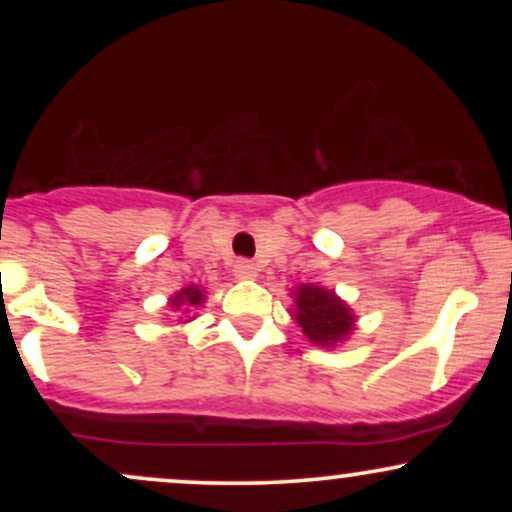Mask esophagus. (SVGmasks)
<instances>
[{
  "mask_svg": "<svg viewBox=\"0 0 512 512\" xmlns=\"http://www.w3.org/2000/svg\"><path fill=\"white\" fill-rule=\"evenodd\" d=\"M233 274H236L238 279H255L257 267L250 260H238L236 267H233Z\"/></svg>",
  "mask_w": 512,
  "mask_h": 512,
  "instance_id": "1",
  "label": "esophagus"
}]
</instances>
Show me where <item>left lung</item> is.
<instances>
[{"instance_id": "8db88e82", "label": "left lung", "mask_w": 512, "mask_h": 512, "mask_svg": "<svg viewBox=\"0 0 512 512\" xmlns=\"http://www.w3.org/2000/svg\"><path fill=\"white\" fill-rule=\"evenodd\" d=\"M291 298V317L310 344L334 349L354 334V310L334 291L320 284H301L291 289Z\"/></svg>"}]
</instances>
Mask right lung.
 <instances>
[{
    "label": "right lung",
    "instance_id": "1",
    "mask_svg": "<svg viewBox=\"0 0 512 512\" xmlns=\"http://www.w3.org/2000/svg\"><path fill=\"white\" fill-rule=\"evenodd\" d=\"M204 301H207V289H204V286L190 284L182 286L180 291H175L173 296L168 298V308L180 315V325H187V322L195 320V310L202 308Z\"/></svg>",
    "mask_w": 512,
    "mask_h": 512
}]
</instances>
